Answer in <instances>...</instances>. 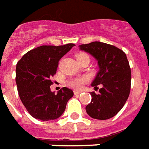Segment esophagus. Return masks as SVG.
I'll return each instance as SVG.
<instances>
[{
  "mask_svg": "<svg viewBox=\"0 0 149 149\" xmlns=\"http://www.w3.org/2000/svg\"><path fill=\"white\" fill-rule=\"evenodd\" d=\"M80 93H81V91H77V90H75L74 91L75 95H79Z\"/></svg>",
  "mask_w": 149,
  "mask_h": 149,
  "instance_id": "esophagus-1",
  "label": "esophagus"
}]
</instances>
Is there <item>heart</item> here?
Returning <instances> with one entry per match:
<instances>
[{"label": "heart", "instance_id": "heart-1", "mask_svg": "<svg viewBox=\"0 0 149 149\" xmlns=\"http://www.w3.org/2000/svg\"><path fill=\"white\" fill-rule=\"evenodd\" d=\"M89 56L87 54L85 53H79L77 56V58H81V57ZM89 77L88 76H80V77H72L69 79L68 81L66 82V85L75 89H81L83 87V85L86 84L89 81Z\"/></svg>", "mask_w": 149, "mask_h": 149}]
</instances>
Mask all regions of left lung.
Instances as JSON below:
<instances>
[{"label": "left lung", "mask_w": 149, "mask_h": 149, "mask_svg": "<svg viewBox=\"0 0 149 149\" xmlns=\"http://www.w3.org/2000/svg\"><path fill=\"white\" fill-rule=\"evenodd\" d=\"M98 63L99 72L93 81L95 89L100 85L99 93L91 92V102L85 110L90 117L105 120L118 114L126 103L131 91L132 73L125 52L115 46L101 42L80 45Z\"/></svg>", "instance_id": "1"}]
</instances>
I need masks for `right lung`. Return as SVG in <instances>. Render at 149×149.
I'll use <instances>...</instances> for the list:
<instances>
[{
	"mask_svg": "<svg viewBox=\"0 0 149 149\" xmlns=\"http://www.w3.org/2000/svg\"><path fill=\"white\" fill-rule=\"evenodd\" d=\"M73 43L40 46L26 52L16 67V84L22 102L32 117L48 121L64 113L72 90L63 87L57 93L51 91L52 77L56 73L59 61Z\"/></svg>",
	"mask_w": 149,
	"mask_h": 149,
	"instance_id": "right-lung-1",
	"label": "right lung"
}]
</instances>
